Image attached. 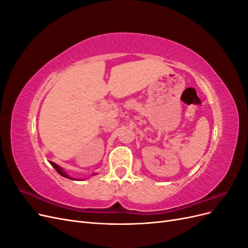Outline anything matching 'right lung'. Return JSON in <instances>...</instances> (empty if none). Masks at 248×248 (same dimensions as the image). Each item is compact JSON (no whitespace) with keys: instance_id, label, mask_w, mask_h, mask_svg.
<instances>
[{"instance_id":"right-lung-1","label":"right lung","mask_w":248,"mask_h":248,"mask_svg":"<svg viewBox=\"0 0 248 248\" xmlns=\"http://www.w3.org/2000/svg\"><path fill=\"white\" fill-rule=\"evenodd\" d=\"M49 163L51 164V166L52 167H54L55 168V170L59 172V174L60 175H61V176H63V177H65V178H68V179H71V180H77V179H74V178H72V177H70L68 174H67V172L65 171V170H63V169L61 168V167H59L58 166V164H56L55 162H52V161H49ZM93 175H96V174H93ZM92 175V176H93Z\"/></svg>"}]
</instances>
